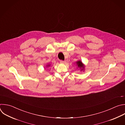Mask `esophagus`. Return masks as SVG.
<instances>
[{"mask_svg": "<svg viewBox=\"0 0 125 125\" xmlns=\"http://www.w3.org/2000/svg\"><path fill=\"white\" fill-rule=\"evenodd\" d=\"M60 63L61 64H64L65 63V61H63V60H60Z\"/></svg>", "mask_w": 125, "mask_h": 125, "instance_id": "1", "label": "esophagus"}]
</instances>
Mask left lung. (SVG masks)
I'll return each mask as SVG.
<instances>
[{"mask_svg":"<svg viewBox=\"0 0 125 125\" xmlns=\"http://www.w3.org/2000/svg\"><path fill=\"white\" fill-rule=\"evenodd\" d=\"M75 65L76 66H77V68H79L80 71H83V72L84 71L85 66L81 60H78L76 62H75Z\"/></svg>","mask_w":125,"mask_h":125,"instance_id":"obj_1","label":"left lung"}]
</instances>
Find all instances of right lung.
Masks as SVG:
<instances>
[{
  "instance_id": "right-lung-1",
  "label": "right lung",
  "mask_w": 125,
  "mask_h": 125,
  "mask_svg": "<svg viewBox=\"0 0 125 125\" xmlns=\"http://www.w3.org/2000/svg\"><path fill=\"white\" fill-rule=\"evenodd\" d=\"M51 65L50 64H49L46 65V68H49L50 67H51Z\"/></svg>"
}]
</instances>
